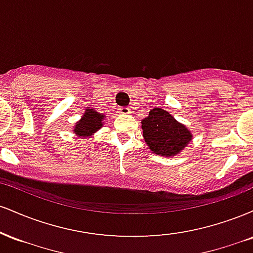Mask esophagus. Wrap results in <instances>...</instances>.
<instances>
[{
	"instance_id": "obj_1",
	"label": "esophagus",
	"mask_w": 253,
	"mask_h": 253,
	"mask_svg": "<svg viewBox=\"0 0 253 253\" xmlns=\"http://www.w3.org/2000/svg\"><path fill=\"white\" fill-rule=\"evenodd\" d=\"M119 114L121 115H128L130 114V109L128 108V107H121V108L118 109Z\"/></svg>"
}]
</instances>
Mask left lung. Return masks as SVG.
<instances>
[{
    "instance_id": "1",
    "label": "left lung",
    "mask_w": 253,
    "mask_h": 253,
    "mask_svg": "<svg viewBox=\"0 0 253 253\" xmlns=\"http://www.w3.org/2000/svg\"><path fill=\"white\" fill-rule=\"evenodd\" d=\"M144 140L152 153L163 157L179 155L193 139L190 129L176 120L169 112L153 108L141 120Z\"/></svg>"
}]
</instances>
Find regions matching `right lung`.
I'll list each match as a JSON object with an SVG mask.
<instances>
[{
    "label": "right lung",
    "mask_w": 253,
    "mask_h": 253,
    "mask_svg": "<svg viewBox=\"0 0 253 253\" xmlns=\"http://www.w3.org/2000/svg\"><path fill=\"white\" fill-rule=\"evenodd\" d=\"M104 119L106 117L102 113H98L94 108L86 107L85 112L83 113V117L75 124L72 132L81 139L89 138V136L94 135V133H96L98 129L102 128Z\"/></svg>",
    "instance_id": "right-lung-1"
}]
</instances>
